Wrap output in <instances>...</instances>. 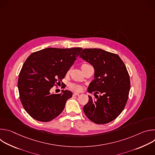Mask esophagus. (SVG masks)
Instances as JSON below:
<instances>
[{
  "instance_id": "esophagus-1",
  "label": "esophagus",
  "mask_w": 155,
  "mask_h": 155,
  "mask_svg": "<svg viewBox=\"0 0 155 155\" xmlns=\"http://www.w3.org/2000/svg\"><path fill=\"white\" fill-rule=\"evenodd\" d=\"M78 95H79V93H73V96H78Z\"/></svg>"
}]
</instances>
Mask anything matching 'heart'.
Masks as SVG:
<instances>
[{"instance_id": "b5f03b06", "label": "heart", "mask_w": 155, "mask_h": 155, "mask_svg": "<svg viewBox=\"0 0 155 155\" xmlns=\"http://www.w3.org/2000/svg\"><path fill=\"white\" fill-rule=\"evenodd\" d=\"M87 65H89L88 64H84L81 65V70L83 71ZM69 87L71 88V90H73L74 91H81L82 90V86L80 84H75V83H71L69 84Z\"/></svg>"}]
</instances>
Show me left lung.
Instances as JSON below:
<instances>
[{"label":"left lung","instance_id":"8db88e82","mask_svg":"<svg viewBox=\"0 0 155 155\" xmlns=\"http://www.w3.org/2000/svg\"><path fill=\"white\" fill-rule=\"evenodd\" d=\"M80 57L94 69L87 91L94 92L96 99L88 96L84 113L96 124L111 122L122 112L128 99L130 78L126 66L118 55L101 49L85 48Z\"/></svg>","mask_w":155,"mask_h":155}]
</instances>
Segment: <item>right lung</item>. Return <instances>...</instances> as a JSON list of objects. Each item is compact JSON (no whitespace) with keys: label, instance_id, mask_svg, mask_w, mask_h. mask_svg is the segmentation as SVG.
<instances>
[{"label":"right lung","instance_id":"add662e5","mask_svg":"<svg viewBox=\"0 0 155 155\" xmlns=\"http://www.w3.org/2000/svg\"><path fill=\"white\" fill-rule=\"evenodd\" d=\"M81 50V48H47L27 58L19 75L18 87L22 105L34 119L48 122L63 111L72 93L62 90L60 94H54L50 90L65 77Z\"/></svg>","mask_w":155,"mask_h":155}]
</instances>
